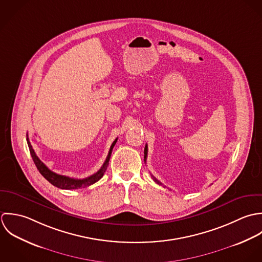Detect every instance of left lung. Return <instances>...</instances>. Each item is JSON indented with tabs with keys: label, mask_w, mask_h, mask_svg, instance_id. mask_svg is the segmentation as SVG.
<instances>
[{
	"label": "left lung",
	"mask_w": 262,
	"mask_h": 262,
	"mask_svg": "<svg viewBox=\"0 0 262 262\" xmlns=\"http://www.w3.org/2000/svg\"><path fill=\"white\" fill-rule=\"evenodd\" d=\"M144 154H145V156H144V160H145V162H146V160H147V156H148V146L146 145V147H145V152H144ZM152 177H153V179L155 180V182H157L158 184H162L159 180H157L153 175H152Z\"/></svg>",
	"instance_id": "1"
}]
</instances>
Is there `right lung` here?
<instances>
[{
    "instance_id": "right-lung-1",
    "label": "right lung",
    "mask_w": 262,
    "mask_h": 262,
    "mask_svg": "<svg viewBox=\"0 0 262 262\" xmlns=\"http://www.w3.org/2000/svg\"><path fill=\"white\" fill-rule=\"evenodd\" d=\"M117 142V139H115V141L112 143L111 147H110V150L108 152V155L107 158L105 160L104 164L102 165V167L93 175L87 177V178H84V179H75V178H71V177H68V176H63V175H59V174H56L53 172L52 170H50L40 160L39 158L36 156L30 142H29V139L27 138V144H28V147H29V151H30V154H31V157L33 159V162L35 164V166L37 167L38 171L40 172V174L49 181L53 184V186L57 187V188H60V189H79V188H84V187H87L91 184H94L95 182H97L99 179H101V177L104 175L105 171L107 169V166H108V163H109V159L111 156V152H112V149L114 147V145L116 144Z\"/></svg>"
}]
</instances>
